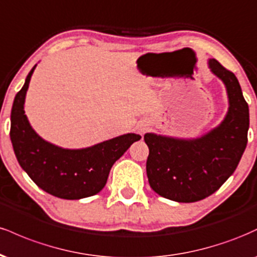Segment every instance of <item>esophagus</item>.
Returning a JSON list of instances; mask_svg holds the SVG:
<instances>
[{"instance_id":"34e87169","label":"esophagus","mask_w":257,"mask_h":257,"mask_svg":"<svg viewBox=\"0 0 257 257\" xmlns=\"http://www.w3.org/2000/svg\"><path fill=\"white\" fill-rule=\"evenodd\" d=\"M147 131V126L146 125H140L139 126V133H140V134H144V133H145Z\"/></svg>"}]
</instances>
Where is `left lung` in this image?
I'll return each mask as SVG.
<instances>
[{
  "instance_id": "left-lung-1",
  "label": "left lung",
  "mask_w": 257,
  "mask_h": 257,
  "mask_svg": "<svg viewBox=\"0 0 257 257\" xmlns=\"http://www.w3.org/2000/svg\"><path fill=\"white\" fill-rule=\"evenodd\" d=\"M209 66L225 83L229 108L223 122L199 139L179 140L145 134L150 186L164 198L198 202L216 192L234 173L247 144L249 106L234 73L215 59Z\"/></svg>"
}]
</instances>
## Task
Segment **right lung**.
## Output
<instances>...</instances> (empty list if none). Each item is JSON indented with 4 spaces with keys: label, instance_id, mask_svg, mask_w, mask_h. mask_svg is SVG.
<instances>
[{
    "label": "right lung",
    "instance_id": "1",
    "mask_svg": "<svg viewBox=\"0 0 257 257\" xmlns=\"http://www.w3.org/2000/svg\"><path fill=\"white\" fill-rule=\"evenodd\" d=\"M34 66L14 98L11 140L20 167L47 193L63 199H81L104 188L114 162L140 135L125 134L82 150H65L41 139L25 116L24 101Z\"/></svg>",
    "mask_w": 257,
    "mask_h": 257
}]
</instances>
